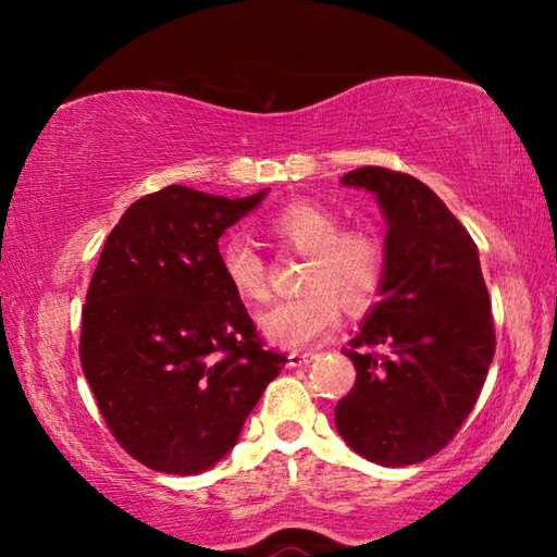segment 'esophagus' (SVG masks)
Masks as SVG:
<instances>
[{
  "label": "esophagus",
  "mask_w": 557,
  "mask_h": 557,
  "mask_svg": "<svg viewBox=\"0 0 557 557\" xmlns=\"http://www.w3.org/2000/svg\"><path fill=\"white\" fill-rule=\"evenodd\" d=\"M314 358H317L314 354H297V351H292V354L287 356V366H289V369H301V366L312 363Z\"/></svg>",
  "instance_id": "obj_1"
}]
</instances>
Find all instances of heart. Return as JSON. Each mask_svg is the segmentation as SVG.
<instances>
[{"label": "heart", "instance_id": "obj_1", "mask_svg": "<svg viewBox=\"0 0 557 557\" xmlns=\"http://www.w3.org/2000/svg\"><path fill=\"white\" fill-rule=\"evenodd\" d=\"M268 233L285 248L307 256L301 268V297L272 305L260 314V329L272 344L309 348L326 342L338 326V305L363 314L381 297L388 256L373 231L344 228L342 219L314 201H295L268 221ZM221 275L235 297L250 305L270 295L268 262L243 235L219 243Z\"/></svg>", "mask_w": 557, "mask_h": 557}]
</instances>
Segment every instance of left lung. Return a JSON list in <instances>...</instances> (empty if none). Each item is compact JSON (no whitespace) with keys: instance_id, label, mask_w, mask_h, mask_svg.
Segmentation results:
<instances>
[{"instance_id":"1","label":"left lung","mask_w":557,"mask_h":557,"mask_svg":"<svg viewBox=\"0 0 557 557\" xmlns=\"http://www.w3.org/2000/svg\"><path fill=\"white\" fill-rule=\"evenodd\" d=\"M342 182L379 196L388 221L383 299L342 351L356 383L336 403L338 435L383 467L437 455L482 393L496 334L476 245L418 178L361 166Z\"/></svg>"}]
</instances>
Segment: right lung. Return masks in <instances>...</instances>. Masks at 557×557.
Listing matches in <instances>:
<instances>
[{"label":"right lung","mask_w":557,"mask_h":557,"mask_svg":"<svg viewBox=\"0 0 557 557\" xmlns=\"http://www.w3.org/2000/svg\"><path fill=\"white\" fill-rule=\"evenodd\" d=\"M262 196L172 184L132 203L102 245L81 366L112 437L149 469H211L285 369L287 356L265 346L219 265L223 231Z\"/></svg>","instance_id":"1"}]
</instances>
